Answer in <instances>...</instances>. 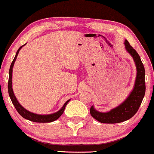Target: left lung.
<instances>
[{
	"instance_id": "left-lung-1",
	"label": "left lung",
	"mask_w": 154,
	"mask_h": 154,
	"mask_svg": "<svg viewBox=\"0 0 154 154\" xmlns=\"http://www.w3.org/2000/svg\"><path fill=\"white\" fill-rule=\"evenodd\" d=\"M125 48L131 55L137 69V76L134 86L127 99L119 106L107 112H101L91 107L90 113L93 118L103 124H117L127 121L136 114L139 109L146 93L145 82V68L140 55L136 50L129 45L127 40H125Z\"/></svg>"
}]
</instances>
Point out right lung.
Returning a JSON list of instances; mask_svg holds the SVG:
<instances>
[{
	"instance_id": "obj_1",
	"label": "right lung",
	"mask_w": 154,
	"mask_h": 154,
	"mask_svg": "<svg viewBox=\"0 0 154 154\" xmlns=\"http://www.w3.org/2000/svg\"><path fill=\"white\" fill-rule=\"evenodd\" d=\"M26 44H25L24 45L21 46L18 49L16 55H15L14 60H13L12 63L11 64V66H10L9 69V76H8V94H9L10 99H11V102H12V104H14V107L16 108L17 111L18 113L22 116L23 118H25L27 120H29L30 121H33V122H36V123H50L52 122V121H55L58 118L63 114V112H64V109H65L66 106V104H68V102L70 101V99H69L68 101L65 102V104H63V107H61V109L60 110H58V112L52 113V114H50V115H38L36 114V113H33L31 112H29V111L27 110L26 109H25L21 104H20L19 102L17 99L16 96H14V91H13L12 89V69L13 66H14V64L15 60H16L17 57L18 53H19V51L20 50V49L22 48L23 46Z\"/></svg>"
}]
</instances>
